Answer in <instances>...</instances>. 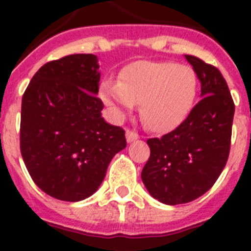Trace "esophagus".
Masks as SVG:
<instances>
[{"mask_svg": "<svg viewBox=\"0 0 251 251\" xmlns=\"http://www.w3.org/2000/svg\"><path fill=\"white\" fill-rule=\"evenodd\" d=\"M126 137H127V141L128 142H133L136 141V139H138V133L134 132V130L132 129H127V132H126Z\"/></svg>", "mask_w": 251, "mask_h": 251, "instance_id": "esophagus-1", "label": "esophagus"}]
</instances>
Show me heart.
Returning a JSON list of instances; mask_svg holds the SVG:
<instances>
[{
  "mask_svg": "<svg viewBox=\"0 0 251 251\" xmlns=\"http://www.w3.org/2000/svg\"><path fill=\"white\" fill-rule=\"evenodd\" d=\"M197 92L192 69L171 61H137L124 69L121 80H106L101 95L115 113L141 104V118L150 129L174 128L192 108Z\"/></svg>",
  "mask_w": 251,
  "mask_h": 251,
  "instance_id": "1",
  "label": "heart"
}]
</instances>
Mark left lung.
I'll use <instances>...</instances> for the list:
<instances>
[{
    "instance_id": "1",
    "label": "left lung",
    "mask_w": 251,
    "mask_h": 251,
    "mask_svg": "<svg viewBox=\"0 0 251 251\" xmlns=\"http://www.w3.org/2000/svg\"><path fill=\"white\" fill-rule=\"evenodd\" d=\"M201 83V99L178 127L147 139L151 156L142 181L167 205L196 200L214 186L230 153L235 104L216 66L185 55Z\"/></svg>"
}]
</instances>
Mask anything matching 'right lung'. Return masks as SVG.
<instances>
[{"mask_svg": "<svg viewBox=\"0 0 251 251\" xmlns=\"http://www.w3.org/2000/svg\"><path fill=\"white\" fill-rule=\"evenodd\" d=\"M98 69L93 54L52 60L22 95V158L32 181L57 200L75 202L94 194L115 153L127 146L123 128L101 117Z\"/></svg>", "mask_w": 251, "mask_h": 251, "instance_id": "add662e5", "label": "right lung"}]
</instances>
